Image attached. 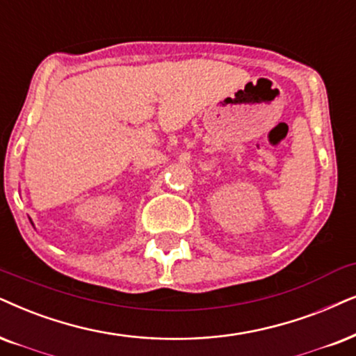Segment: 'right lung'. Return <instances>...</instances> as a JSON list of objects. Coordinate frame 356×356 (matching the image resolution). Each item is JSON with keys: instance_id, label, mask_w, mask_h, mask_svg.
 <instances>
[{"instance_id": "add662e5", "label": "right lung", "mask_w": 356, "mask_h": 356, "mask_svg": "<svg viewBox=\"0 0 356 356\" xmlns=\"http://www.w3.org/2000/svg\"><path fill=\"white\" fill-rule=\"evenodd\" d=\"M31 223H33V222H31Z\"/></svg>"}]
</instances>
